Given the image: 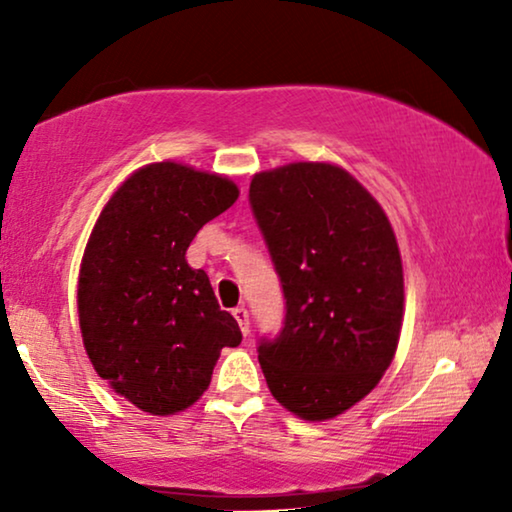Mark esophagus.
<instances>
[{"label":"esophagus","mask_w":512,"mask_h":512,"mask_svg":"<svg viewBox=\"0 0 512 512\" xmlns=\"http://www.w3.org/2000/svg\"><path fill=\"white\" fill-rule=\"evenodd\" d=\"M233 317H235L237 324H240L242 335L247 338V335H249V312H247V307H235Z\"/></svg>","instance_id":"1"}]
</instances>
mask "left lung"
Returning a JSON list of instances; mask_svg holds the SVG:
<instances>
[{
  "label": "left lung",
  "mask_w": 512,
  "mask_h": 512,
  "mask_svg": "<svg viewBox=\"0 0 512 512\" xmlns=\"http://www.w3.org/2000/svg\"><path fill=\"white\" fill-rule=\"evenodd\" d=\"M249 205L286 314L258 342L265 382L293 415L324 422L382 380L403 321V265L377 200L338 165L291 163L251 179Z\"/></svg>",
  "instance_id": "obj_1"
}]
</instances>
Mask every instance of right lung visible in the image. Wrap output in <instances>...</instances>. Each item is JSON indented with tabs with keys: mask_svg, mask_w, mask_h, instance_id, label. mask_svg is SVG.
Here are the masks:
<instances>
[{
	"mask_svg": "<svg viewBox=\"0 0 512 512\" xmlns=\"http://www.w3.org/2000/svg\"><path fill=\"white\" fill-rule=\"evenodd\" d=\"M226 177L179 163L137 170L97 219L79 275L88 359L116 394L151 415L186 410L242 333L186 249L237 200Z\"/></svg>",
	"mask_w": 512,
	"mask_h": 512,
	"instance_id": "add662e5",
	"label": "right lung"
}]
</instances>
